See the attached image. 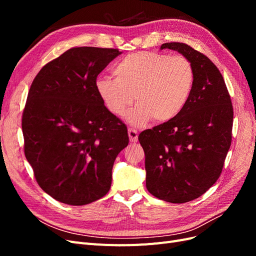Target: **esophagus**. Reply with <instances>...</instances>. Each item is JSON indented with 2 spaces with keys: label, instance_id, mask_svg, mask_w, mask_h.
<instances>
[{
  "label": "esophagus",
  "instance_id": "34e87169",
  "mask_svg": "<svg viewBox=\"0 0 256 256\" xmlns=\"http://www.w3.org/2000/svg\"><path fill=\"white\" fill-rule=\"evenodd\" d=\"M128 136H129V140H130V142H134V143H136V142L138 141V131H136V130L129 128V129H128Z\"/></svg>",
  "mask_w": 256,
  "mask_h": 256
}]
</instances>
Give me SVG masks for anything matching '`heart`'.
Wrapping results in <instances>:
<instances>
[{"label": "heart", "instance_id": "heart-1", "mask_svg": "<svg viewBox=\"0 0 256 256\" xmlns=\"http://www.w3.org/2000/svg\"><path fill=\"white\" fill-rule=\"evenodd\" d=\"M115 79L99 76L96 90L111 113L122 116L136 102L127 120L143 126L152 118L171 120L182 112L190 97L194 70L184 56L136 52L115 64Z\"/></svg>", "mask_w": 256, "mask_h": 256}]
</instances>
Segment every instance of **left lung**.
Returning <instances> with one entry per match:
<instances>
[{
    "instance_id": "obj_1",
    "label": "left lung",
    "mask_w": 256,
    "mask_h": 256,
    "mask_svg": "<svg viewBox=\"0 0 256 256\" xmlns=\"http://www.w3.org/2000/svg\"><path fill=\"white\" fill-rule=\"evenodd\" d=\"M187 58L194 70L190 97L176 118L138 134L146 188L168 203L196 200L218 180L232 142L233 106L219 69L182 42L162 44Z\"/></svg>"
}]
</instances>
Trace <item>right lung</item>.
<instances>
[{"mask_svg":"<svg viewBox=\"0 0 256 256\" xmlns=\"http://www.w3.org/2000/svg\"><path fill=\"white\" fill-rule=\"evenodd\" d=\"M122 52L72 48L46 64L30 85L22 115L24 154L40 187L60 203L80 206L110 190L127 127L106 109L97 76Z\"/></svg>","mask_w":256,"mask_h":256,"instance_id":"right-lung-1","label":"right lung"}]
</instances>
